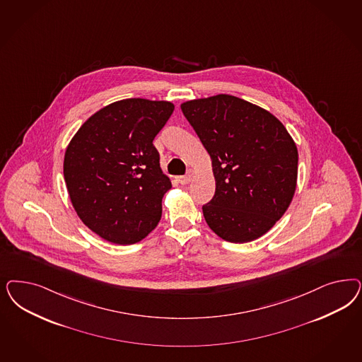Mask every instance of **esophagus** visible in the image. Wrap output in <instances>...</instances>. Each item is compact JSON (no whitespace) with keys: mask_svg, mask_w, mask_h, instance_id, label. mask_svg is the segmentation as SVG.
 <instances>
[{"mask_svg":"<svg viewBox=\"0 0 362 362\" xmlns=\"http://www.w3.org/2000/svg\"><path fill=\"white\" fill-rule=\"evenodd\" d=\"M193 177H194V170H193V169H189L187 175H181V177H178L177 180H178V182H180L181 185H185V184H189V182L192 181Z\"/></svg>","mask_w":362,"mask_h":362,"instance_id":"1","label":"esophagus"}]
</instances>
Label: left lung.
Segmentation results:
<instances>
[{
    "mask_svg": "<svg viewBox=\"0 0 362 362\" xmlns=\"http://www.w3.org/2000/svg\"><path fill=\"white\" fill-rule=\"evenodd\" d=\"M181 109L211 160L216 193L202 206L210 229L233 244L264 235L297 187L292 136L267 109L230 94L190 100Z\"/></svg>",
    "mask_w": 362,
    "mask_h": 362,
    "instance_id": "obj_1",
    "label": "left lung"
}]
</instances>
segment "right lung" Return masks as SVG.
<instances>
[{
	"mask_svg": "<svg viewBox=\"0 0 362 362\" xmlns=\"http://www.w3.org/2000/svg\"><path fill=\"white\" fill-rule=\"evenodd\" d=\"M173 110L169 101H116L89 117L70 140L64 178L71 205L105 241L136 244L161 220L172 182L153 140Z\"/></svg>",
	"mask_w": 362,
	"mask_h": 362,
	"instance_id": "1",
	"label": "right lung"
}]
</instances>
